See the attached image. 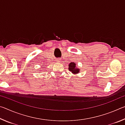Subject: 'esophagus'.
Masks as SVG:
<instances>
[{
    "label": "esophagus",
    "mask_w": 125,
    "mask_h": 125,
    "mask_svg": "<svg viewBox=\"0 0 125 125\" xmlns=\"http://www.w3.org/2000/svg\"><path fill=\"white\" fill-rule=\"evenodd\" d=\"M57 62H61V60H60V59H57Z\"/></svg>",
    "instance_id": "esophagus-1"
}]
</instances>
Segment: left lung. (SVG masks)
Masks as SVG:
<instances>
[{
	"label": "left lung",
	"instance_id": "obj_1",
	"mask_svg": "<svg viewBox=\"0 0 125 125\" xmlns=\"http://www.w3.org/2000/svg\"><path fill=\"white\" fill-rule=\"evenodd\" d=\"M68 70L71 71L74 74H76L79 73L80 69L76 65V63L74 62H71L69 64Z\"/></svg>",
	"mask_w": 125,
	"mask_h": 125
}]
</instances>
